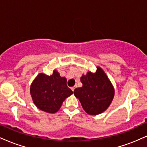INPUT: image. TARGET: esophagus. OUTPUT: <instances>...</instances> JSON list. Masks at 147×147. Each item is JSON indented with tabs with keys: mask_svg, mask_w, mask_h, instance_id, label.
I'll use <instances>...</instances> for the list:
<instances>
[{
	"mask_svg": "<svg viewBox=\"0 0 147 147\" xmlns=\"http://www.w3.org/2000/svg\"><path fill=\"white\" fill-rule=\"evenodd\" d=\"M76 88V86H73V87H72L71 88V89H72V91H74V90H75V89Z\"/></svg>",
	"mask_w": 147,
	"mask_h": 147,
	"instance_id": "34e87169",
	"label": "esophagus"
}]
</instances>
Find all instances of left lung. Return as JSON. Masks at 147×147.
<instances>
[{
	"mask_svg": "<svg viewBox=\"0 0 147 147\" xmlns=\"http://www.w3.org/2000/svg\"><path fill=\"white\" fill-rule=\"evenodd\" d=\"M82 87L76 88L74 95L79 99L84 110L89 115L102 113L110 106L114 88L110 80L99 67L95 74L88 72L81 77Z\"/></svg>",
	"mask_w": 147,
	"mask_h": 147,
	"instance_id": "1",
	"label": "left lung"
}]
</instances>
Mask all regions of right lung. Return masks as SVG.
I'll return each instance as SVG.
<instances>
[{
    "instance_id": "right-lung-1",
    "label": "right lung",
    "mask_w": 147,
    "mask_h": 147,
    "mask_svg": "<svg viewBox=\"0 0 147 147\" xmlns=\"http://www.w3.org/2000/svg\"><path fill=\"white\" fill-rule=\"evenodd\" d=\"M66 82V78L61 77L56 70L50 76L38 74L30 87V93L36 107L49 113L57 112L65 99L73 93Z\"/></svg>"
}]
</instances>
